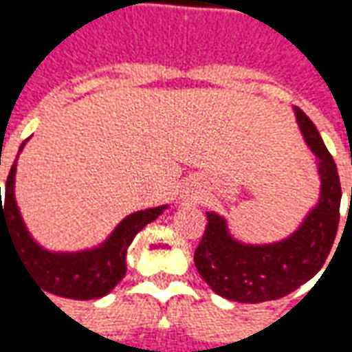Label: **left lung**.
Returning <instances> with one entry per match:
<instances>
[{
    "mask_svg": "<svg viewBox=\"0 0 352 352\" xmlns=\"http://www.w3.org/2000/svg\"><path fill=\"white\" fill-rule=\"evenodd\" d=\"M294 115L305 143L318 158L320 175L317 206L300 228L277 243L247 245L232 237L221 214L207 213L206 232L194 252V264L213 292L232 302H270L294 292L317 275L338 234L341 184L336 162L309 116L298 107Z\"/></svg>",
    "mask_w": 352,
    "mask_h": 352,
    "instance_id": "1",
    "label": "left lung"
}]
</instances>
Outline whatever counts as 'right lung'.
<instances>
[{"label":"right lung","mask_w":352,"mask_h":352,"mask_svg":"<svg viewBox=\"0 0 352 352\" xmlns=\"http://www.w3.org/2000/svg\"><path fill=\"white\" fill-rule=\"evenodd\" d=\"M24 145L26 141L20 145V151L24 148ZM16 160L7 177L5 201H1L0 196V236L1 230L11 236L28 272L39 283V287L50 294L72 298V300H94L109 294L126 275V252L133 237L148 222L156 221L164 213V209H168V206L128 214L116 226L115 232L96 249L79 252H50L35 243V239L30 236L26 224L20 217L19 206L14 199Z\"/></svg>","instance_id":"right-lung-1"}]
</instances>
